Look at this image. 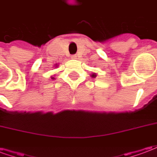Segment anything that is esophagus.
<instances>
[{
    "label": "esophagus",
    "mask_w": 157,
    "mask_h": 157,
    "mask_svg": "<svg viewBox=\"0 0 157 157\" xmlns=\"http://www.w3.org/2000/svg\"><path fill=\"white\" fill-rule=\"evenodd\" d=\"M76 57H77V56H76V55H72L71 56V59H76Z\"/></svg>",
    "instance_id": "obj_1"
}]
</instances>
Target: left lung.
Returning a JSON list of instances; mask_svg holds the SVG:
<instances>
[{"label":"left lung","instance_id":"left-lung-1","mask_svg":"<svg viewBox=\"0 0 157 157\" xmlns=\"http://www.w3.org/2000/svg\"><path fill=\"white\" fill-rule=\"evenodd\" d=\"M92 77H95V76H96V74H92Z\"/></svg>","mask_w":157,"mask_h":157}]
</instances>
